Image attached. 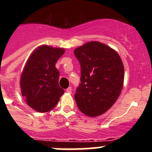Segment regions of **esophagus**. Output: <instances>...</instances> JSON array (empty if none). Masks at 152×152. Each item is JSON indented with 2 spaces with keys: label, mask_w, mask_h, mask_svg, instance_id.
<instances>
[{
  "label": "esophagus",
  "mask_w": 152,
  "mask_h": 152,
  "mask_svg": "<svg viewBox=\"0 0 152 152\" xmlns=\"http://www.w3.org/2000/svg\"><path fill=\"white\" fill-rule=\"evenodd\" d=\"M72 87H68V88L66 89V92L68 93V94H71V93H72Z\"/></svg>",
  "instance_id": "esophagus-1"
}]
</instances>
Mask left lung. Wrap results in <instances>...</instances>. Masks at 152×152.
Masks as SVG:
<instances>
[{
	"label": "left lung",
	"mask_w": 152,
	"mask_h": 152,
	"mask_svg": "<svg viewBox=\"0 0 152 152\" xmlns=\"http://www.w3.org/2000/svg\"><path fill=\"white\" fill-rule=\"evenodd\" d=\"M80 65V83L75 99L88 116H100L110 108L123 88L124 68L116 51L99 42H89L74 52Z\"/></svg>",
	"instance_id": "left-lung-1"
}]
</instances>
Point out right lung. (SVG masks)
Returning <instances> with one entry per match:
<instances>
[{"instance_id": "obj_1", "label": "right lung", "mask_w": 152, "mask_h": 152, "mask_svg": "<svg viewBox=\"0 0 152 152\" xmlns=\"http://www.w3.org/2000/svg\"><path fill=\"white\" fill-rule=\"evenodd\" d=\"M64 50L42 45L31 55L21 75L22 95L31 108L40 113L52 110L64 91L58 85L56 63Z\"/></svg>"}]
</instances>
